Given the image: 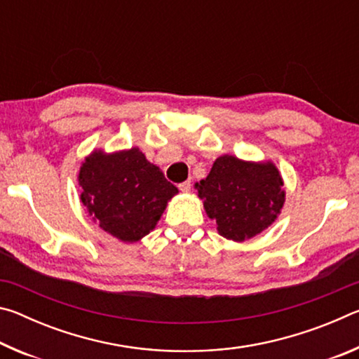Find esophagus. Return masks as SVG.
<instances>
[{"label": "esophagus", "mask_w": 359, "mask_h": 359, "mask_svg": "<svg viewBox=\"0 0 359 359\" xmlns=\"http://www.w3.org/2000/svg\"><path fill=\"white\" fill-rule=\"evenodd\" d=\"M179 190H180L182 193H188V191L191 190V182H190V180L182 182V184L179 185Z\"/></svg>", "instance_id": "1"}]
</instances>
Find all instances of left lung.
<instances>
[{"instance_id":"1","label":"left lung","mask_w":359,"mask_h":359,"mask_svg":"<svg viewBox=\"0 0 359 359\" xmlns=\"http://www.w3.org/2000/svg\"><path fill=\"white\" fill-rule=\"evenodd\" d=\"M198 198L224 239L244 242L274 223L285 204L283 177L271 160L222 155L209 175L194 184Z\"/></svg>"}]
</instances>
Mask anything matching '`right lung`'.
<instances>
[{"instance_id":"obj_1","label":"right lung","mask_w":359,"mask_h":359,"mask_svg":"<svg viewBox=\"0 0 359 359\" xmlns=\"http://www.w3.org/2000/svg\"><path fill=\"white\" fill-rule=\"evenodd\" d=\"M81 201L102 231L121 242H139L160 222L177 187L139 147L95 149L79 169Z\"/></svg>"}]
</instances>
